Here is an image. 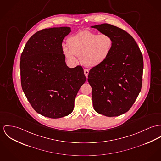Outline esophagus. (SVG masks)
<instances>
[{"mask_svg": "<svg viewBox=\"0 0 161 161\" xmlns=\"http://www.w3.org/2000/svg\"><path fill=\"white\" fill-rule=\"evenodd\" d=\"M84 73H85V75L86 77L87 78L88 74H89V70H88L87 69H85V70H84Z\"/></svg>", "mask_w": 161, "mask_h": 161, "instance_id": "1", "label": "esophagus"}]
</instances>
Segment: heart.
<instances>
[{
  "mask_svg": "<svg viewBox=\"0 0 161 161\" xmlns=\"http://www.w3.org/2000/svg\"><path fill=\"white\" fill-rule=\"evenodd\" d=\"M68 47H62L65 58L71 63H76V56L87 67L98 66L109 57L113 46L112 37L107 34H98L89 31H84L69 37Z\"/></svg>",
  "mask_w": 161,
  "mask_h": 161,
  "instance_id": "heart-1",
  "label": "heart"
}]
</instances>
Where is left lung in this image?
Here are the masks:
<instances>
[{
    "label": "left lung",
    "instance_id": "8db88e82",
    "mask_svg": "<svg viewBox=\"0 0 161 161\" xmlns=\"http://www.w3.org/2000/svg\"><path fill=\"white\" fill-rule=\"evenodd\" d=\"M91 27L113 40L109 57L89 72L93 107L106 116H119L130 110L141 91L143 56L134 38L124 30L107 23Z\"/></svg>",
    "mask_w": 161,
    "mask_h": 161
}]
</instances>
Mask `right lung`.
Segmentation results:
<instances>
[{
    "mask_svg": "<svg viewBox=\"0 0 161 161\" xmlns=\"http://www.w3.org/2000/svg\"><path fill=\"white\" fill-rule=\"evenodd\" d=\"M69 27L38 31L25 45L21 56V86L32 108L50 118L70 114L76 94L86 80L81 66L69 68L62 52Z\"/></svg>",
    "mask_w": 161,
    "mask_h": 161,
    "instance_id": "obj_1",
    "label": "right lung"
}]
</instances>
